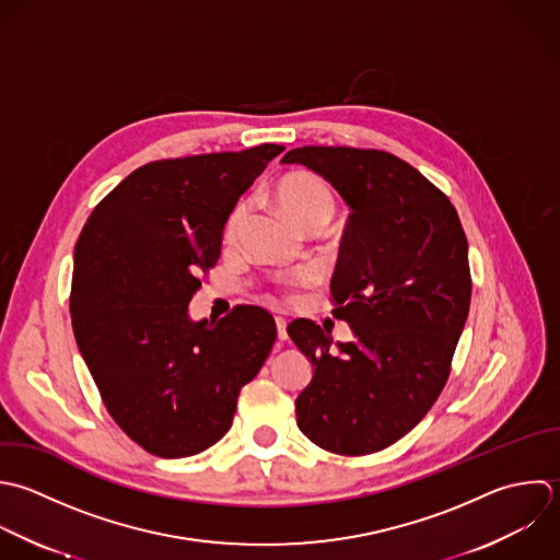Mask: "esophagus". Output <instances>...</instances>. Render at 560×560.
<instances>
[{
	"label": "esophagus",
	"mask_w": 560,
	"mask_h": 560,
	"mask_svg": "<svg viewBox=\"0 0 560 560\" xmlns=\"http://www.w3.org/2000/svg\"><path fill=\"white\" fill-rule=\"evenodd\" d=\"M275 325H277V338H279V342H283V340L288 338V331H285L288 323H285V318H283V316H277V318H275Z\"/></svg>",
	"instance_id": "obj_1"
}]
</instances>
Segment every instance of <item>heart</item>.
Returning a JSON list of instances; mask_svg holds the SVG:
<instances>
[{"label": "heart", "instance_id": "1", "mask_svg": "<svg viewBox=\"0 0 560 560\" xmlns=\"http://www.w3.org/2000/svg\"><path fill=\"white\" fill-rule=\"evenodd\" d=\"M272 200L279 213L299 229H305L310 224H327L334 213V194L329 191V187L318 176L305 172L283 176L272 189ZM244 215L246 207L242 202L235 205L226 215L222 233L226 244L237 237Z\"/></svg>", "mask_w": 560, "mask_h": 560}]
</instances>
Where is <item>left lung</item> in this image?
I'll list each match as a JSON object with an SVG mask.
<instances>
[{"instance_id":"1","label":"left lung","mask_w":560,"mask_h":560,"mask_svg":"<svg viewBox=\"0 0 560 560\" xmlns=\"http://www.w3.org/2000/svg\"><path fill=\"white\" fill-rule=\"evenodd\" d=\"M281 163L327 178L351 207L331 294L353 340L288 325L314 377L299 430L320 450L366 456L404 439L436 404L471 303L467 235L452 200L404 159L373 148L303 145Z\"/></svg>"}]
</instances>
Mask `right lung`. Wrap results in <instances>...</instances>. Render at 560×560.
Here are the masks:
<instances>
[{
    "label": "right lung",
    "mask_w": 560,
    "mask_h": 560,
    "mask_svg": "<svg viewBox=\"0 0 560 560\" xmlns=\"http://www.w3.org/2000/svg\"><path fill=\"white\" fill-rule=\"evenodd\" d=\"M283 145L137 167L86 218L69 294L78 349L121 432L159 458H187L231 428L264 366L275 318L235 305L215 325L187 305L220 259L224 222Z\"/></svg>",
    "instance_id": "1"
}]
</instances>
